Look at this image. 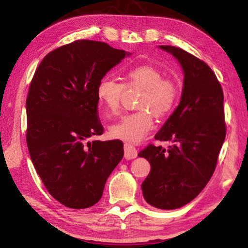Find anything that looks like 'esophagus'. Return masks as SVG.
<instances>
[{
    "mask_svg": "<svg viewBox=\"0 0 248 248\" xmlns=\"http://www.w3.org/2000/svg\"><path fill=\"white\" fill-rule=\"evenodd\" d=\"M138 155V150L136 146L130 144V143H124V157L127 159H132L136 158Z\"/></svg>",
    "mask_w": 248,
    "mask_h": 248,
    "instance_id": "34e87169",
    "label": "esophagus"
}]
</instances>
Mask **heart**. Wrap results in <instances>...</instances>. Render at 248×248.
Segmentation results:
<instances>
[{
    "label": "heart",
    "mask_w": 248,
    "mask_h": 248,
    "mask_svg": "<svg viewBox=\"0 0 248 248\" xmlns=\"http://www.w3.org/2000/svg\"><path fill=\"white\" fill-rule=\"evenodd\" d=\"M129 86L143 90L138 103L140 110L124 115L117 123L109 125V132L116 139L140 142L153 128V117H163L173 110L178 99V86L173 79L164 78L161 70L144 64L128 70L124 74ZM124 86L111 78H103L97 84L96 94L106 110L116 114L120 106Z\"/></svg>",
    "instance_id": "b5f03b06"
}]
</instances>
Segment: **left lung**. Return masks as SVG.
<instances>
[{
	"label": "left lung",
	"instance_id": "1",
	"mask_svg": "<svg viewBox=\"0 0 248 248\" xmlns=\"http://www.w3.org/2000/svg\"><path fill=\"white\" fill-rule=\"evenodd\" d=\"M158 48L170 53L184 71L179 105L154 137L173 145L166 150L150 144L138 156L151 165L141 185L145 201L155 208L173 210L194 200L216 170L226 133L224 97L205 62L177 47Z\"/></svg>",
	"mask_w": 248,
	"mask_h": 248
}]
</instances>
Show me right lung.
Listing matches in <instances>:
<instances>
[{"instance_id":"obj_1","label":"right lung","mask_w":248,"mask_h":248,"mask_svg":"<svg viewBox=\"0 0 248 248\" xmlns=\"http://www.w3.org/2000/svg\"><path fill=\"white\" fill-rule=\"evenodd\" d=\"M130 54L102 41L77 40L49 52L31 79L26 99L29 155L49 194L65 207L97 203L124 156L120 140L89 139L104 130L97 84Z\"/></svg>"}]
</instances>
